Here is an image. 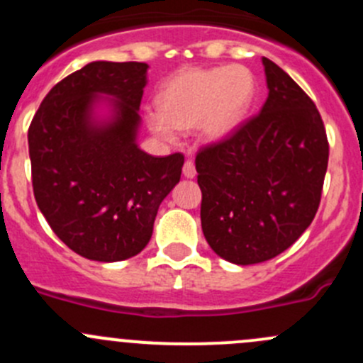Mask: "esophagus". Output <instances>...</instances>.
I'll use <instances>...</instances> for the list:
<instances>
[{
    "label": "esophagus",
    "mask_w": 363,
    "mask_h": 363,
    "mask_svg": "<svg viewBox=\"0 0 363 363\" xmlns=\"http://www.w3.org/2000/svg\"><path fill=\"white\" fill-rule=\"evenodd\" d=\"M182 175H184L186 179H193L196 175V168H195V164H193L191 160L186 161L184 167H182Z\"/></svg>",
    "instance_id": "esophagus-1"
}]
</instances>
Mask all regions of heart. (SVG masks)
I'll list each match as a JSON object with an SVG mask.
<instances>
[{"instance_id":"heart-1","label":"heart","mask_w":363,"mask_h":363,"mask_svg":"<svg viewBox=\"0 0 363 363\" xmlns=\"http://www.w3.org/2000/svg\"><path fill=\"white\" fill-rule=\"evenodd\" d=\"M255 98L256 79L242 65L182 68L161 84L160 111H149L145 121L161 140L174 142L179 130L199 126L205 140L223 142L246 123Z\"/></svg>"}]
</instances>
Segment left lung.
<instances>
[{
    "label": "left lung",
    "instance_id": "left-lung-1",
    "mask_svg": "<svg viewBox=\"0 0 363 363\" xmlns=\"http://www.w3.org/2000/svg\"><path fill=\"white\" fill-rule=\"evenodd\" d=\"M262 63L269 89L262 111L195 161L205 240L235 265L267 262L306 232L328 164L316 105L284 69Z\"/></svg>",
    "mask_w": 363,
    "mask_h": 363
}]
</instances>
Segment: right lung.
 Instances as JSON below:
<instances>
[{"instance_id":"right-lung-1","label":"right lung","mask_w":363,"mask_h":363,"mask_svg":"<svg viewBox=\"0 0 363 363\" xmlns=\"http://www.w3.org/2000/svg\"><path fill=\"white\" fill-rule=\"evenodd\" d=\"M149 65L93 61L49 91L28 131L33 191L57 237L94 262L149 244L184 156L142 151L140 101Z\"/></svg>"}]
</instances>
